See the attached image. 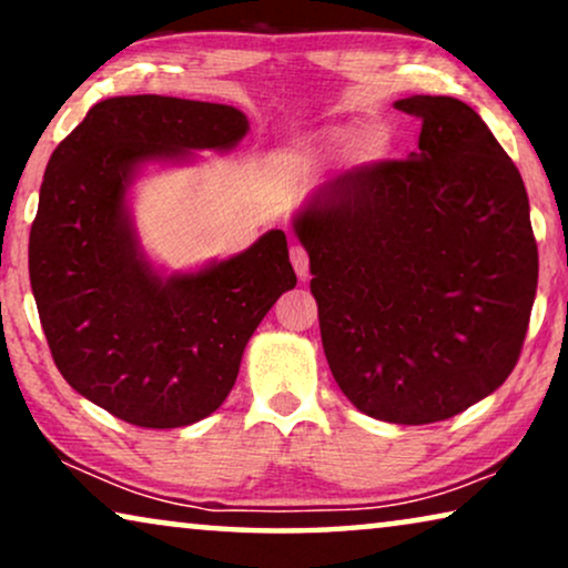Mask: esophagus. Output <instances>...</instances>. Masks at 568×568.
I'll return each mask as SVG.
<instances>
[{
    "instance_id": "34e87169",
    "label": "esophagus",
    "mask_w": 568,
    "mask_h": 568,
    "mask_svg": "<svg viewBox=\"0 0 568 568\" xmlns=\"http://www.w3.org/2000/svg\"><path fill=\"white\" fill-rule=\"evenodd\" d=\"M290 255H292V266H294V271H297V276L302 278V282H307V276H310V258H307V251H305V247H302L300 243H294Z\"/></svg>"
}]
</instances>
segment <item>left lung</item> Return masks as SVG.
I'll return each mask as SVG.
<instances>
[{"mask_svg": "<svg viewBox=\"0 0 568 568\" xmlns=\"http://www.w3.org/2000/svg\"><path fill=\"white\" fill-rule=\"evenodd\" d=\"M418 150L346 170L294 216L328 367L362 414L434 424L491 395L523 352L538 245L523 175L457 98L395 103Z\"/></svg>", "mask_w": 568, "mask_h": 568, "instance_id": "obj_1", "label": "left lung"}]
</instances>
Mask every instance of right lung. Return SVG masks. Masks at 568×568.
Here are the masks:
<instances>
[{
  "instance_id": "right-lung-1",
  "label": "right lung",
  "mask_w": 568,
  "mask_h": 568,
  "mask_svg": "<svg viewBox=\"0 0 568 568\" xmlns=\"http://www.w3.org/2000/svg\"><path fill=\"white\" fill-rule=\"evenodd\" d=\"M245 131L232 105L108 98L51 154L30 227V286L61 375L121 422L175 429L214 414L253 331L297 284L282 230L168 278L139 247L126 209L136 170L232 150Z\"/></svg>"
}]
</instances>
